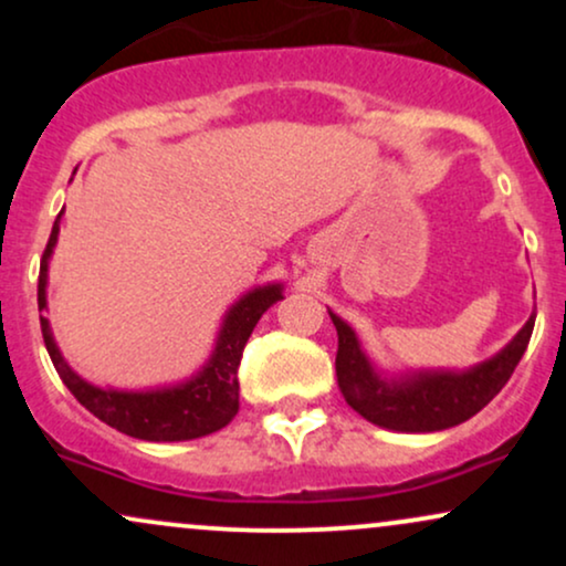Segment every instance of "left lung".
<instances>
[{
    "instance_id": "obj_1",
    "label": "left lung",
    "mask_w": 566,
    "mask_h": 566,
    "mask_svg": "<svg viewBox=\"0 0 566 566\" xmlns=\"http://www.w3.org/2000/svg\"><path fill=\"white\" fill-rule=\"evenodd\" d=\"M329 319L337 329V386L346 396L348 407L369 423L405 433L444 431L465 423L479 409L490 405L527 350L535 327V316H530V322L518 329L509 346L465 373L426 369L405 378H382L361 350L354 329L333 311Z\"/></svg>"
}]
</instances>
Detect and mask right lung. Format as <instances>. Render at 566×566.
<instances>
[{"label": "right lung", "mask_w": 566, "mask_h": 566, "mask_svg": "<svg viewBox=\"0 0 566 566\" xmlns=\"http://www.w3.org/2000/svg\"><path fill=\"white\" fill-rule=\"evenodd\" d=\"M61 216L55 218L53 233H50L42 263H39V311L48 308V292H44L48 290V265L55 250L57 231H61ZM276 301H282V284H265V287H255L239 297L226 314L216 350L207 365L186 382L170 388H151V391H114V388H97L80 378L66 365L61 348L55 346L50 322L44 316H39V322H42L44 346H48L57 375L76 396V401L87 407L97 420L143 441H188L220 431L239 412L237 373L242 350L258 319Z\"/></svg>", "instance_id": "right-lung-1"}]
</instances>
